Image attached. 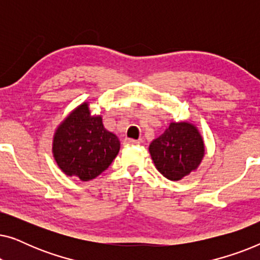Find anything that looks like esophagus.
Masks as SVG:
<instances>
[{"mask_svg": "<svg viewBox=\"0 0 260 260\" xmlns=\"http://www.w3.org/2000/svg\"><path fill=\"white\" fill-rule=\"evenodd\" d=\"M124 144H140V141L133 140V138H125L124 140Z\"/></svg>", "mask_w": 260, "mask_h": 260, "instance_id": "esophagus-1", "label": "esophagus"}]
</instances>
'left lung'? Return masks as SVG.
<instances>
[{
    "label": "left lung",
    "instance_id": "left-lung-1",
    "mask_svg": "<svg viewBox=\"0 0 260 260\" xmlns=\"http://www.w3.org/2000/svg\"><path fill=\"white\" fill-rule=\"evenodd\" d=\"M156 169L170 181H180L197 170L205 156V143L189 122H172L149 145Z\"/></svg>",
    "mask_w": 260,
    "mask_h": 260
}]
</instances>
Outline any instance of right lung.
Returning a JSON list of instances; mask_svg holds the SVG:
<instances>
[{"label":"right lung","mask_w":260,"mask_h":260,"mask_svg":"<svg viewBox=\"0 0 260 260\" xmlns=\"http://www.w3.org/2000/svg\"><path fill=\"white\" fill-rule=\"evenodd\" d=\"M120 143L103 125L102 116H92L88 103L77 106L55 129L52 152L67 176L90 181L109 168Z\"/></svg>","instance_id":"right-lung-1"}]
</instances>
